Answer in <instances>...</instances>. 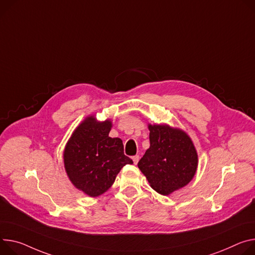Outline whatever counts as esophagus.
Instances as JSON below:
<instances>
[{
  "mask_svg": "<svg viewBox=\"0 0 255 255\" xmlns=\"http://www.w3.org/2000/svg\"><path fill=\"white\" fill-rule=\"evenodd\" d=\"M132 160H133L134 165H136V164L138 163V160H139V155H134V156H132Z\"/></svg>",
  "mask_w": 255,
  "mask_h": 255,
  "instance_id": "esophagus-1",
  "label": "esophagus"
}]
</instances>
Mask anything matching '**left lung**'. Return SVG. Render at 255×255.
<instances>
[{
  "label": "left lung",
  "mask_w": 255,
  "mask_h": 255,
  "mask_svg": "<svg viewBox=\"0 0 255 255\" xmlns=\"http://www.w3.org/2000/svg\"><path fill=\"white\" fill-rule=\"evenodd\" d=\"M150 146L138 163L150 187L170 195L193 179L198 155L190 136L167 124H148Z\"/></svg>",
  "instance_id": "obj_1"
}]
</instances>
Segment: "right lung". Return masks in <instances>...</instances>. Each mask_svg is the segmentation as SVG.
<instances>
[{
  "label": "right lung",
  "instance_id": "obj_1",
  "mask_svg": "<svg viewBox=\"0 0 255 255\" xmlns=\"http://www.w3.org/2000/svg\"><path fill=\"white\" fill-rule=\"evenodd\" d=\"M111 119L99 121L89 115L75 128L66 143L63 159L73 186L89 197L107 192L116 177L127 164H133L124 154L123 141L109 133Z\"/></svg>",
  "mask_w": 255,
  "mask_h": 255
}]
</instances>
